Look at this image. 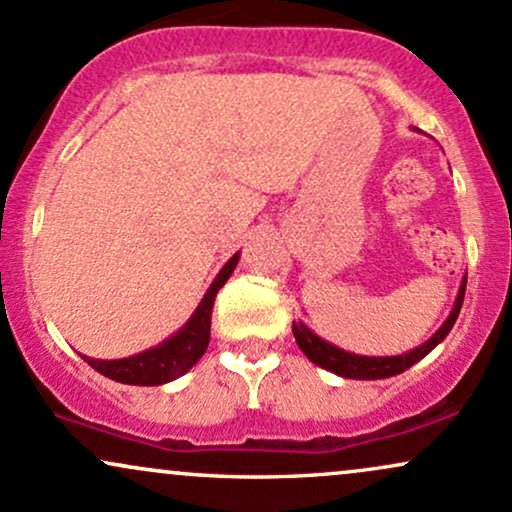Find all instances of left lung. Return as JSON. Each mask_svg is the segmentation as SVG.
<instances>
[{"instance_id": "1", "label": "left lung", "mask_w": 512, "mask_h": 512, "mask_svg": "<svg viewBox=\"0 0 512 512\" xmlns=\"http://www.w3.org/2000/svg\"><path fill=\"white\" fill-rule=\"evenodd\" d=\"M465 287H467V275L462 278L458 299H455L453 311L450 316L443 321V326L431 335L429 340L422 342L419 347L414 350L405 352V354H395V357H366V354H354L347 350H340V347L330 345L328 340L318 338L314 330L306 328V323H292V333L294 340H297L299 350H302L309 362H314L321 369L333 371L342 378H357V381H378V378H390V376H398L402 371H407L410 366H414L419 359H424L438 342L446 340V335L450 333V328L455 326L458 321V314L462 309V299H465Z\"/></svg>"}]
</instances>
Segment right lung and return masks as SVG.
Returning <instances> with one entry per match:
<instances>
[{"instance_id":"1","label":"right lung","mask_w":512,"mask_h":512,"mask_svg":"<svg viewBox=\"0 0 512 512\" xmlns=\"http://www.w3.org/2000/svg\"><path fill=\"white\" fill-rule=\"evenodd\" d=\"M237 263L239 251L220 268V273L210 282L201 304L196 306L189 321L170 338L162 340L160 345L124 359H93L81 354L83 362H88L102 376L112 378L117 383H126V386H162V383H170L174 378L184 376L206 352L210 342V314H213L215 294L230 280Z\"/></svg>"}]
</instances>
